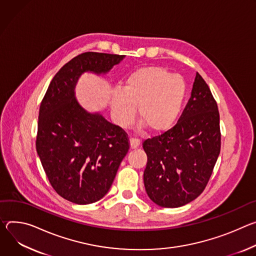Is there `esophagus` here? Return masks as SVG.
Instances as JSON below:
<instances>
[{
    "label": "esophagus",
    "instance_id": "esophagus-1",
    "mask_svg": "<svg viewBox=\"0 0 256 256\" xmlns=\"http://www.w3.org/2000/svg\"><path fill=\"white\" fill-rule=\"evenodd\" d=\"M129 142H130V148L131 150L137 148L139 146V144H140V141L137 140V139H134V138H130Z\"/></svg>",
    "mask_w": 256,
    "mask_h": 256
}]
</instances>
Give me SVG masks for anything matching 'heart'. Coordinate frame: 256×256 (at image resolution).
Listing matches in <instances>:
<instances>
[{
  "label": "heart",
  "instance_id": "obj_1",
  "mask_svg": "<svg viewBox=\"0 0 256 256\" xmlns=\"http://www.w3.org/2000/svg\"><path fill=\"white\" fill-rule=\"evenodd\" d=\"M186 94L184 80L162 67H146L131 74L123 90H116L110 100L112 120L128 127L138 118L154 133L171 128L182 110Z\"/></svg>",
  "mask_w": 256,
  "mask_h": 256
}]
</instances>
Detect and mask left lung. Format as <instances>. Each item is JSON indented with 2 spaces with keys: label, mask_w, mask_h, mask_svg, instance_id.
Returning a JSON list of instances; mask_svg holds the SVG:
<instances>
[{
  "label": "left lung",
  "mask_w": 256,
  "mask_h": 256,
  "mask_svg": "<svg viewBox=\"0 0 256 256\" xmlns=\"http://www.w3.org/2000/svg\"><path fill=\"white\" fill-rule=\"evenodd\" d=\"M142 146L144 187L156 204L179 208L202 193L220 152V131L218 104L200 74L177 124Z\"/></svg>",
  "instance_id": "1"
}]
</instances>
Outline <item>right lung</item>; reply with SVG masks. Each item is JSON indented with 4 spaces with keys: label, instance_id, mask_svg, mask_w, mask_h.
<instances>
[{
    "label": "right lung",
    "instance_id": "1",
    "mask_svg": "<svg viewBox=\"0 0 256 256\" xmlns=\"http://www.w3.org/2000/svg\"><path fill=\"white\" fill-rule=\"evenodd\" d=\"M124 58L94 52L78 54L54 75L40 104L36 152L52 188L73 204L102 198L129 150L121 127L77 102V81L85 72L106 74Z\"/></svg>",
    "mask_w": 256,
    "mask_h": 256
}]
</instances>
